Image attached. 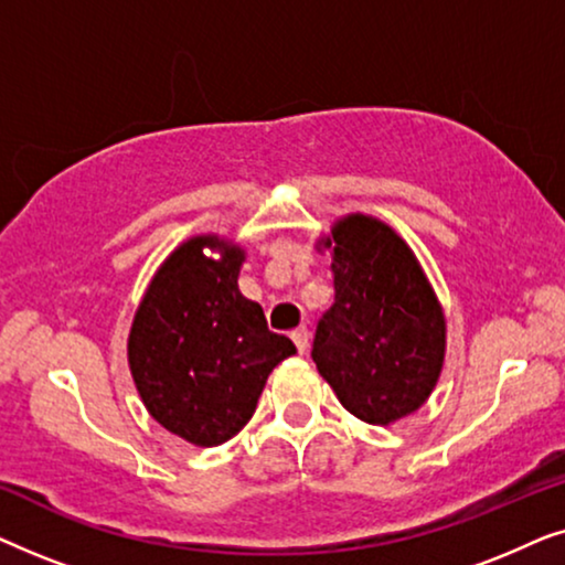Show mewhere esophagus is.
I'll return each instance as SVG.
<instances>
[{
  "label": "esophagus",
  "mask_w": 565,
  "mask_h": 565,
  "mask_svg": "<svg viewBox=\"0 0 565 565\" xmlns=\"http://www.w3.org/2000/svg\"><path fill=\"white\" fill-rule=\"evenodd\" d=\"M290 339H292V342H296V350H298L300 354H303V352L308 350V339H311V331H308L306 327H298V329L290 334Z\"/></svg>",
  "instance_id": "obj_1"
}]
</instances>
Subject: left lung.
I'll list each match as a JSON object with an SVG mask.
<instances>
[{
  "instance_id": "1",
  "label": "left lung",
  "mask_w": 565,
  "mask_h": 565,
  "mask_svg": "<svg viewBox=\"0 0 565 565\" xmlns=\"http://www.w3.org/2000/svg\"><path fill=\"white\" fill-rule=\"evenodd\" d=\"M331 254L334 306L311 358L347 412L367 424L414 414L445 362V313L419 259L388 223L352 213L319 238Z\"/></svg>"
}]
</instances>
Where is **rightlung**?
Masks as SVG:
<instances>
[{
  "label": "right lung",
  "instance_id": "obj_1",
  "mask_svg": "<svg viewBox=\"0 0 565 565\" xmlns=\"http://www.w3.org/2000/svg\"><path fill=\"white\" fill-rule=\"evenodd\" d=\"M211 248L220 254L211 258ZM244 249L192 236L157 269L128 334V365L161 427L198 447L223 445L252 419L267 377L296 354L238 290Z\"/></svg>",
  "mask_w": 565,
  "mask_h": 565
}]
</instances>
